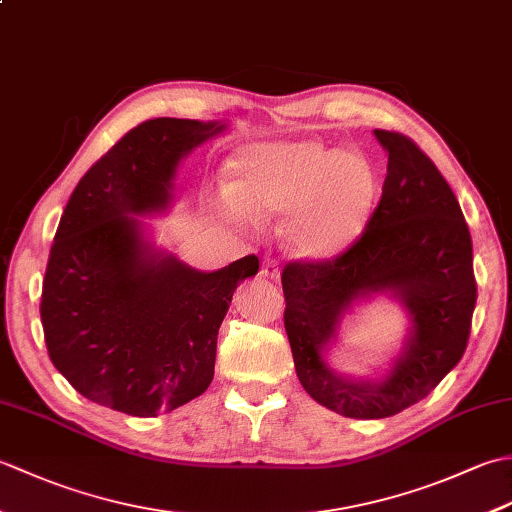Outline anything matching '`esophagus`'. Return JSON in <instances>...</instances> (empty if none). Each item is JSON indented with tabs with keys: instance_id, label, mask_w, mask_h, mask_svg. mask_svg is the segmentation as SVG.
Listing matches in <instances>:
<instances>
[{
	"instance_id": "esophagus-1",
	"label": "esophagus",
	"mask_w": 512,
	"mask_h": 512,
	"mask_svg": "<svg viewBox=\"0 0 512 512\" xmlns=\"http://www.w3.org/2000/svg\"><path fill=\"white\" fill-rule=\"evenodd\" d=\"M259 275L266 277V279L277 281L279 275H281V268H279V264L275 262V259H268V262L262 264V270H259Z\"/></svg>"
}]
</instances>
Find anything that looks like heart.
<instances>
[{"label": "heart", "mask_w": 512, "mask_h": 512, "mask_svg": "<svg viewBox=\"0 0 512 512\" xmlns=\"http://www.w3.org/2000/svg\"><path fill=\"white\" fill-rule=\"evenodd\" d=\"M222 195L235 220L290 213L288 237L301 255L334 257L363 233L378 198V173L363 151L319 138L268 140L237 151Z\"/></svg>", "instance_id": "b5f03b06"}]
</instances>
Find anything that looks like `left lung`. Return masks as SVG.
Returning a JSON list of instances; mask_svg holds the SVG:
<instances>
[{
    "mask_svg": "<svg viewBox=\"0 0 512 512\" xmlns=\"http://www.w3.org/2000/svg\"><path fill=\"white\" fill-rule=\"evenodd\" d=\"M387 151L383 195L356 242L328 262H290L284 323L303 389L345 418L378 420L427 398L460 363L477 299L473 242L458 198L411 138L374 129ZM374 294L406 308L412 328L380 379L343 377L324 361L345 313Z\"/></svg>",
    "mask_w": 512,
    "mask_h": 512,
    "instance_id": "obj_1",
    "label": "left lung"
}]
</instances>
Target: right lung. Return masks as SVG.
Instances as JSON below:
<instances>
[{
	"label": "right lung",
	"mask_w": 512,
	"mask_h": 512,
	"mask_svg": "<svg viewBox=\"0 0 512 512\" xmlns=\"http://www.w3.org/2000/svg\"><path fill=\"white\" fill-rule=\"evenodd\" d=\"M226 127L140 123L70 195L50 248L41 323L50 361L92 402L151 418L211 385L228 303L259 259L202 273L158 250L140 217L169 209L180 160Z\"/></svg>",
	"instance_id": "1"
}]
</instances>
